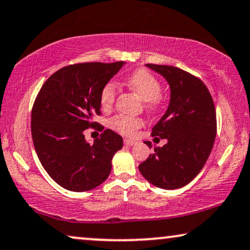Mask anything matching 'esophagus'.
<instances>
[{"label": "esophagus", "instance_id": "34e87169", "mask_svg": "<svg viewBox=\"0 0 250 250\" xmlns=\"http://www.w3.org/2000/svg\"><path fill=\"white\" fill-rule=\"evenodd\" d=\"M124 143H125V146H132L135 145L136 141H135V140H132V139H125L124 140Z\"/></svg>", "mask_w": 250, "mask_h": 250}]
</instances>
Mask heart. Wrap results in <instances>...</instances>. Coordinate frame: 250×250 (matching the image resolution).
Instances as JSON below:
<instances>
[{
	"instance_id": "b5f03b06",
	"label": "heart",
	"mask_w": 250,
	"mask_h": 250,
	"mask_svg": "<svg viewBox=\"0 0 250 250\" xmlns=\"http://www.w3.org/2000/svg\"><path fill=\"white\" fill-rule=\"evenodd\" d=\"M126 84L128 87L135 92L143 101H146V107L148 110H156L162 104V85L155 75L149 73L148 70L139 69L133 73L127 78ZM117 84L115 82H108L101 90L100 104L104 109H110L114 104L116 94H117ZM143 121L141 118L133 116L118 115L111 119L110 125L116 131L122 134L132 135L140 126H142Z\"/></svg>"
}]
</instances>
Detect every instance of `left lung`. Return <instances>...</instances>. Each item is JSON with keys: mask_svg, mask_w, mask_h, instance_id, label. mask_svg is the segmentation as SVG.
Masks as SVG:
<instances>
[{"mask_svg": "<svg viewBox=\"0 0 250 250\" xmlns=\"http://www.w3.org/2000/svg\"><path fill=\"white\" fill-rule=\"evenodd\" d=\"M146 66L167 81L170 99L151 133L167 143L155 146L139 170L152 186L180 189L199 174L210 155L216 136L215 105L206 85L193 75L173 66ZM146 145L151 148V142Z\"/></svg>", "mask_w": 250, "mask_h": 250, "instance_id": "obj_1", "label": "left lung"}]
</instances>
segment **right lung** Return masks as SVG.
Here are the masks:
<instances>
[{
	"label": "right lung",
	"mask_w": 250,
	"mask_h": 250,
	"mask_svg": "<svg viewBox=\"0 0 250 250\" xmlns=\"http://www.w3.org/2000/svg\"><path fill=\"white\" fill-rule=\"evenodd\" d=\"M124 64H70L51 75L37 94L32 110L34 146L44 169L63 189L92 190L111 172L123 138L105 129L91 145L84 131L97 124L93 117L101 114V90Z\"/></svg>",
	"instance_id": "1"
}]
</instances>
